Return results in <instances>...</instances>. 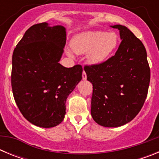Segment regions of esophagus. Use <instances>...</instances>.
I'll return each mask as SVG.
<instances>
[{
    "mask_svg": "<svg viewBox=\"0 0 159 159\" xmlns=\"http://www.w3.org/2000/svg\"><path fill=\"white\" fill-rule=\"evenodd\" d=\"M82 78H83V80H86L87 79V75H86V72H85V71H83V74H82Z\"/></svg>",
    "mask_w": 159,
    "mask_h": 159,
    "instance_id": "34e87169",
    "label": "esophagus"
}]
</instances>
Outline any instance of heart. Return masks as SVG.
I'll return each instance as SVG.
<instances>
[{
  "label": "heart",
  "mask_w": 159,
  "mask_h": 159,
  "mask_svg": "<svg viewBox=\"0 0 159 159\" xmlns=\"http://www.w3.org/2000/svg\"><path fill=\"white\" fill-rule=\"evenodd\" d=\"M119 43L116 32L103 31H85L75 35L71 40V48L74 52L82 55L87 53V61L92 65H98L108 58ZM67 54L74 57L71 49Z\"/></svg>",
  "instance_id": "b5f03b06"
}]
</instances>
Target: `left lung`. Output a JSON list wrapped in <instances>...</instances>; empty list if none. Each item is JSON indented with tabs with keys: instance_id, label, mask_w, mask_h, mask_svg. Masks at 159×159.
<instances>
[{
	"instance_id": "8db88e82",
	"label": "left lung",
	"mask_w": 159,
	"mask_h": 159,
	"mask_svg": "<svg viewBox=\"0 0 159 159\" xmlns=\"http://www.w3.org/2000/svg\"><path fill=\"white\" fill-rule=\"evenodd\" d=\"M119 31L121 43L115 56L98 65L85 66L92 84L91 114L100 126L127 124L143 107L148 92L151 71L147 51L126 26L111 25Z\"/></svg>"
}]
</instances>
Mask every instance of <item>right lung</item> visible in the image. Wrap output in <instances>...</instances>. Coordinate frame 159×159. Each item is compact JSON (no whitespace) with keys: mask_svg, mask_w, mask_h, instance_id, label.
Returning a JSON list of instances; mask_svg holds the SVG:
<instances>
[{"mask_svg":"<svg viewBox=\"0 0 159 159\" xmlns=\"http://www.w3.org/2000/svg\"><path fill=\"white\" fill-rule=\"evenodd\" d=\"M66 43L62 25L29 28L12 54V93L24 117L35 126L56 127L64 120L67 97L82 80L80 65L60 64Z\"/></svg>","mask_w":159,"mask_h":159,"instance_id":"right-lung-1","label":"right lung"}]
</instances>
